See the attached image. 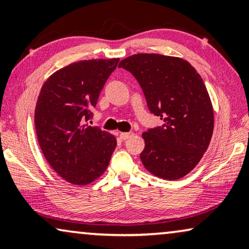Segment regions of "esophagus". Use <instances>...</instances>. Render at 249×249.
Here are the masks:
<instances>
[{
  "label": "esophagus",
  "instance_id": "esophagus-1",
  "mask_svg": "<svg viewBox=\"0 0 249 249\" xmlns=\"http://www.w3.org/2000/svg\"><path fill=\"white\" fill-rule=\"evenodd\" d=\"M133 135H134V133H133V132L121 133V134H120V138H121V140H127V139H129V138H132Z\"/></svg>",
  "mask_w": 249,
  "mask_h": 249
}]
</instances>
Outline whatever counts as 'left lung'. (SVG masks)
I'll list each match as a JSON object with an SVG mask.
<instances>
[{"mask_svg":"<svg viewBox=\"0 0 249 249\" xmlns=\"http://www.w3.org/2000/svg\"><path fill=\"white\" fill-rule=\"evenodd\" d=\"M118 68L132 73L149 110L163 121L142 134V163L163 179L184 177L201 160L213 133V108L201 75L183 58L160 54L132 55Z\"/></svg>","mask_w":249,"mask_h":249,"instance_id":"1","label":"left lung"}]
</instances>
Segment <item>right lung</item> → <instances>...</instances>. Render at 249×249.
I'll list each match as a JSON object with an SVG mask.
<instances>
[{"instance_id": "right-lung-1", "label": "right lung", "mask_w": 249, "mask_h": 249, "mask_svg": "<svg viewBox=\"0 0 249 249\" xmlns=\"http://www.w3.org/2000/svg\"><path fill=\"white\" fill-rule=\"evenodd\" d=\"M118 58L72 63L47 79L38 97L35 126L51 167L74 185H87L104 174L116 139L89 126L98 97Z\"/></svg>"}]
</instances>
